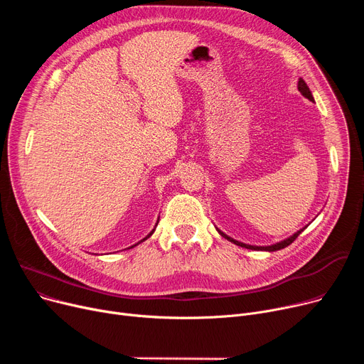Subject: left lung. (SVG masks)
Segmentation results:
<instances>
[{
  "mask_svg": "<svg viewBox=\"0 0 364 364\" xmlns=\"http://www.w3.org/2000/svg\"><path fill=\"white\" fill-rule=\"evenodd\" d=\"M298 91L304 95L305 99H309L310 102H313L314 103V97H313V94H311V91H310V88H309V85L305 84V81L302 80V78H299L298 80ZM307 227V225H305ZM305 227L304 228H301V230H298V232H295L292 236H289V237H286V239H283V240H280V242H277V243H273V245H270V246H255V245H247V243H243V242H239V240H236V239H233V237H230V236H227L225 233H223L220 228H217V232L224 237V239H227V240H230V242H233L235 245H237V246H242V247H246V250H254V251H267V252H274V251H279V250H283V247H286L288 245H291L304 230H305Z\"/></svg>",
  "mask_w": 364,
  "mask_h": 364,
  "instance_id": "left-lung-1",
  "label": "left lung"
}]
</instances>
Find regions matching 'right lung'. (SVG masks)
I'll return each mask as SVG.
<instances>
[{"label": "right lung", "instance_id": "add662e5", "mask_svg": "<svg viewBox=\"0 0 364 364\" xmlns=\"http://www.w3.org/2000/svg\"><path fill=\"white\" fill-rule=\"evenodd\" d=\"M158 223H159V221H158ZM158 223H156V225H158ZM156 225H155V228H156ZM155 228H153V230H151V232H150V233H149V235H147V236H146L143 240H146L147 237H150V236L153 235V232H155ZM143 240H140V242H143ZM140 242H139V243H140ZM139 243H136V245H139ZM136 245H132V246H136ZM132 246H131V247H132Z\"/></svg>", "mask_w": 364, "mask_h": 364}]
</instances>
